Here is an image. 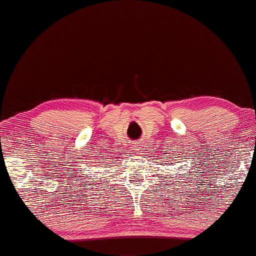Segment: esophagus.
<instances>
[{
  "label": "esophagus",
  "instance_id": "esophagus-1",
  "mask_svg": "<svg viewBox=\"0 0 256 256\" xmlns=\"http://www.w3.org/2000/svg\"><path fill=\"white\" fill-rule=\"evenodd\" d=\"M132 152H138L141 150V147H140V144H134L132 146Z\"/></svg>",
  "mask_w": 256,
  "mask_h": 256
}]
</instances>
